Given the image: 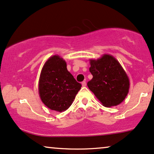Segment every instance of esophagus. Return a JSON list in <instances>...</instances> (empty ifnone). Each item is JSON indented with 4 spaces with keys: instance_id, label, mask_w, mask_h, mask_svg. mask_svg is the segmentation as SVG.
Listing matches in <instances>:
<instances>
[{
    "instance_id": "1",
    "label": "esophagus",
    "mask_w": 154,
    "mask_h": 154,
    "mask_svg": "<svg viewBox=\"0 0 154 154\" xmlns=\"http://www.w3.org/2000/svg\"><path fill=\"white\" fill-rule=\"evenodd\" d=\"M82 87H86V85H87V83H86L85 81H84L82 82Z\"/></svg>"
}]
</instances>
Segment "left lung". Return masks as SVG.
Returning a JSON list of instances; mask_svg holds the SVG:
<instances>
[{
    "instance_id": "8db88e82",
    "label": "left lung",
    "mask_w": 154,
    "mask_h": 154,
    "mask_svg": "<svg viewBox=\"0 0 154 154\" xmlns=\"http://www.w3.org/2000/svg\"><path fill=\"white\" fill-rule=\"evenodd\" d=\"M89 71L93 75L88 82L89 89L105 107L118 106L124 101L130 89L125 71L113 56L104 54L97 60H90Z\"/></svg>"
}]
</instances>
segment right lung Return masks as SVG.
Listing matches in <instances>:
<instances>
[{
	"label": "right lung",
	"instance_id": "right-lung-1",
	"mask_svg": "<svg viewBox=\"0 0 154 154\" xmlns=\"http://www.w3.org/2000/svg\"><path fill=\"white\" fill-rule=\"evenodd\" d=\"M81 87L67 70L66 62L60 56L54 55L45 63L38 81V94L44 105L51 110H66Z\"/></svg>",
	"mask_w": 154,
	"mask_h": 154
}]
</instances>
